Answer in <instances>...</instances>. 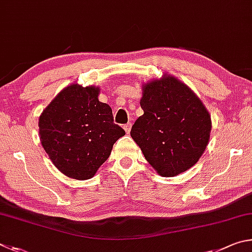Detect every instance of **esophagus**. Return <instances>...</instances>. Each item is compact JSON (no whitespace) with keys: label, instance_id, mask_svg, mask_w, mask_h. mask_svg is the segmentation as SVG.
I'll return each mask as SVG.
<instances>
[{"label":"esophagus","instance_id":"1","mask_svg":"<svg viewBox=\"0 0 252 252\" xmlns=\"http://www.w3.org/2000/svg\"><path fill=\"white\" fill-rule=\"evenodd\" d=\"M124 129H125V131L127 134H129V131L131 129V124L130 123H127L126 125H124Z\"/></svg>","mask_w":252,"mask_h":252}]
</instances>
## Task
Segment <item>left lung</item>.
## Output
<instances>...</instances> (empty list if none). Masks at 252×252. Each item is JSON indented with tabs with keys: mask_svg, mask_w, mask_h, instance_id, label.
Returning a JSON list of instances; mask_svg holds the SVG:
<instances>
[{
	"mask_svg": "<svg viewBox=\"0 0 252 252\" xmlns=\"http://www.w3.org/2000/svg\"><path fill=\"white\" fill-rule=\"evenodd\" d=\"M144 115L130 136L160 176L174 177L196 164L208 145L211 118L186 84L170 75L143 85Z\"/></svg>",
	"mask_w": 252,
	"mask_h": 252,
	"instance_id": "8db88e82",
	"label": "left lung"
}]
</instances>
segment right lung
Masks as SVG:
<instances>
[{
  "label": "right lung",
  "instance_id": "obj_1",
  "mask_svg": "<svg viewBox=\"0 0 252 252\" xmlns=\"http://www.w3.org/2000/svg\"><path fill=\"white\" fill-rule=\"evenodd\" d=\"M99 88L72 84L62 90L38 119L39 139L53 164L67 177L85 180L109 157L125 135L114 124L109 105L98 100Z\"/></svg>",
  "mask_w": 252,
  "mask_h": 252
}]
</instances>
